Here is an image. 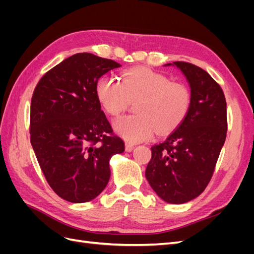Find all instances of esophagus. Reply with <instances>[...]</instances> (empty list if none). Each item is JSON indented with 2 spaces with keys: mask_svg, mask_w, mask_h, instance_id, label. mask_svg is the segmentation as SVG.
Instances as JSON below:
<instances>
[{
  "mask_svg": "<svg viewBox=\"0 0 254 254\" xmlns=\"http://www.w3.org/2000/svg\"><path fill=\"white\" fill-rule=\"evenodd\" d=\"M134 147H135V146L133 144H131V143H126V145H125L126 151H132L134 149Z\"/></svg>",
  "mask_w": 254,
  "mask_h": 254,
  "instance_id": "obj_1",
  "label": "esophagus"
}]
</instances>
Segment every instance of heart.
<instances>
[{"label": "heart", "instance_id": "heart-1", "mask_svg": "<svg viewBox=\"0 0 254 254\" xmlns=\"http://www.w3.org/2000/svg\"><path fill=\"white\" fill-rule=\"evenodd\" d=\"M96 95L104 110L113 117L125 111L130 101H136L135 115L115 120V131L127 142L148 140L156 133L170 132L187 118L190 92L180 82L147 67H135L125 73L121 81L112 76L98 80Z\"/></svg>", "mask_w": 254, "mask_h": 254}]
</instances>
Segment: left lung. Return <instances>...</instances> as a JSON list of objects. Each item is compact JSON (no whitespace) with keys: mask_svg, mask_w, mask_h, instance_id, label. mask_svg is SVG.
Segmentation results:
<instances>
[{"mask_svg":"<svg viewBox=\"0 0 254 254\" xmlns=\"http://www.w3.org/2000/svg\"><path fill=\"white\" fill-rule=\"evenodd\" d=\"M190 89L187 118L166 140L151 147L145 176L165 202L181 204L210 182L227 135V103L219 84L201 67L176 61Z\"/></svg>","mask_w":254,"mask_h":254,"instance_id":"obj_1","label":"left lung"}]
</instances>
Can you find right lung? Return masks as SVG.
I'll list each match as a JSON object with an SVG mask.
<instances>
[{
  "label": "right lung",
  "instance_id": "add662e5",
  "mask_svg": "<svg viewBox=\"0 0 254 254\" xmlns=\"http://www.w3.org/2000/svg\"><path fill=\"white\" fill-rule=\"evenodd\" d=\"M119 66L75 54L44 74L34 91L30 143L50 187L66 201L87 202L101 194L110 179V159L125 150L96 95L98 79Z\"/></svg>",
  "mask_w": 254,
  "mask_h": 254
}]
</instances>
